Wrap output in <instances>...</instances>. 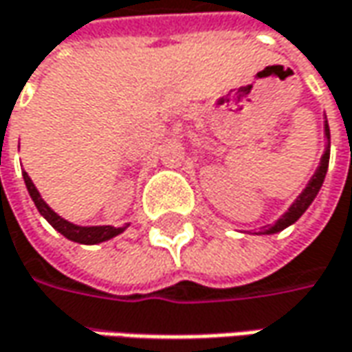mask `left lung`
<instances>
[{"instance_id":"left-lung-1","label":"left lung","mask_w":352,"mask_h":352,"mask_svg":"<svg viewBox=\"0 0 352 352\" xmlns=\"http://www.w3.org/2000/svg\"><path fill=\"white\" fill-rule=\"evenodd\" d=\"M323 128H325V152H323V155H321L320 165H318L316 173L311 175V179L308 181L306 188L298 195V199L290 204V208H288V210H286V212L283 214V216H280L273 226H269V228H261V232H257L259 236L278 234V232H283L285 228L294 224L298 218L308 210V206L314 202V199L318 197L321 185H323V179H325V173H327V167H329V146H331V140H329V124H327V120H325V126Z\"/></svg>"}]
</instances>
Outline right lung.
I'll list each match as a JSON object with an SVG mask.
<instances>
[{
  "mask_svg": "<svg viewBox=\"0 0 352 352\" xmlns=\"http://www.w3.org/2000/svg\"><path fill=\"white\" fill-rule=\"evenodd\" d=\"M23 179H25V185H27V190L31 195L34 206L38 208V212L43 214L46 218V222L54 228L56 232H60L62 236L67 237L69 241H76V243H83V245H95V243H101V241H107V239H113L118 234H122L126 230L128 226H122V228H115V226H78L72 224L64 220L62 216L58 214L44 202V199L41 197L38 188L34 187V183L31 181V177L27 175V171L23 173Z\"/></svg>",
  "mask_w": 352,
  "mask_h": 352,
  "instance_id": "1",
  "label": "right lung"
}]
</instances>
